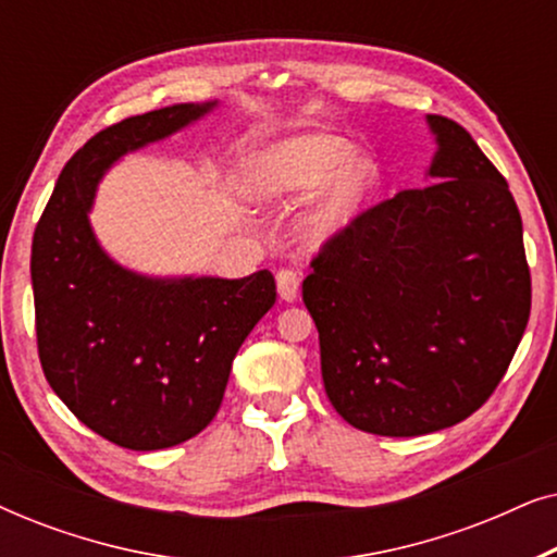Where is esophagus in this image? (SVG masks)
Masks as SVG:
<instances>
[{"label":"esophagus","instance_id":"obj_1","mask_svg":"<svg viewBox=\"0 0 557 557\" xmlns=\"http://www.w3.org/2000/svg\"><path fill=\"white\" fill-rule=\"evenodd\" d=\"M276 286H278V296L284 301H296L299 299V288H301V276L292 269H281L276 273Z\"/></svg>","mask_w":557,"mask_h":557}]
</instances>
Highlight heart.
Segmentation results:
<instances>
[{
  "mask_svg": "<svg viewBox=\"0 0 557 557\" xmlns=\"http://www.w3.org/2000/svg\"><path fill=\"white\" fill-rule=\"evenodd\" d=\"M355 144L337 134H301L276 141L250 159L246 182L261 202L294 200L317 193L301 223L309 243H326L345 233L377 195L383 172L368 154L355 157Z\"/></svg>",
  "mask_w": 557,
  "mask_h": 557,
  "instance_id": "1",
  "label": "heart"
}]
</instances>
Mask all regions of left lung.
<instances>
[{
	"label": "left lung",
	"mask_w": 557,
	"mask_h": 557,
	"mask_svg": "<svg viewBox=\"0 0 557 557\" xmlns=\"http://www.w3.org/2000/svg\"><path fill=\"white\" fill-rule=\"evenodd\" d=\"M429 187L364 210L311 261L301 294L334 410L423 436L482 408L530 319L522 218L467 128L429 116Z\"/></svg>",
	"instance_id": "left-lung-1"
}]
</instances>
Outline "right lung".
<instances>
[{"label": "right lung", "mask_w": 557, "mask_h": 557, "mask_svg": "<svg viewBox=\"0 0 557 557\" xmlns=\"http://www.w3.org/2000/svg\"><path fill=\"white\" fill-rule=\"evenodd\" d=\"M215 106H166L98 132L60 172L35 227L29 273L45 377L81 423L132 451L177 446L215 418L235 355L276 301L265 269L246 278L134 273L90 227L113 162Z\"/></svg>", "instance_id": "obj_1"}]
</instances>
